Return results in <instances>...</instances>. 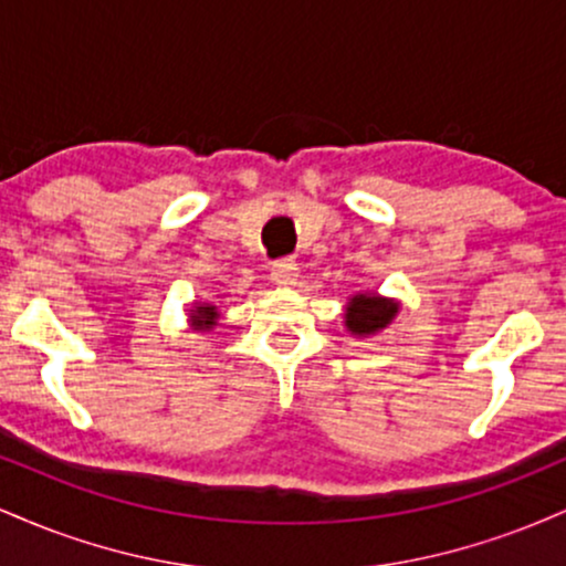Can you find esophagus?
I'll list each match as a JSON object with an SVG mask.
<instances>
[{
    "label": "esophagus",
    "instance_id": "1",
    "mask_svg": "<svg viewBox=\"0 0 566 566\" xmlns=\"http://www.w3.org/2000/svg\"><path fill=\"white\" fill-rule=\"evenodd\" d=\"M297 274H301V269L292 261H279L274 263V269H271V279H274V284H279V287H292V284H297Z\"/></svg>",
    "mask_w": 566,
    "mask_h": 566
}]
</instances>
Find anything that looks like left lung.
Returning a JSON list of instances; mask_svg holds the SVG:
<instances>
[{
    "label": "left lung",
    "instance_id": "obj_1",
    "mask_svg": "<svg viewBox=\"0 0 566 566\" xmlns=\"http://www.w3.org/2000/svg\"><path fill=\"white\" fill-rule=\"evenodd\" d=\"M401 303L396 297H386L380 292L359 290L350 292L346 301V329L354 337H373L396 319Z\"/></svg>",
    "mask_w": 566,
    "mask_h": 566
}]
</instances>
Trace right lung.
Returning <instances> with one entry per match:
<instances>
[{"instance_id":"1","label":"right lung","mask_w":566,"mask_h":566,"mask_svg":"<svg viewBox=\"0 0 566 566\" xmlns=\"http://www.w3.org/2000/svg\"><path fill=\"white\" fill-rule=\"evenodd\" d=\"M220 319V311L216 303L210 301H197L191 303V308H188V327L197 329V333H210L212 327H216Z\"/></svg>"}]
</instances>
